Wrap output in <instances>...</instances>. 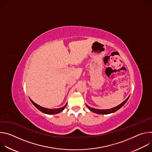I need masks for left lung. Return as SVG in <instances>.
<instances>
[{
	"label": "left lung",
	"instance_id": "1",
	"mask_svg": "<svg viewBox=\"0 0 152 152\" xmlns=\"http://www.w3.org/2000/svg\"><path fill=\"white\" fill-rule=\"evenodd\" d=\"M129 97V96L126 99V100H124L123 103L120 104L118 106H117L116 107H114L113 108H111V109H110V110H97V109H94V108H92V107L88 106V105H86V106L88 107V108L91 111H92L94 113L99 114H111V113H114V112L118 111L119 109H120V108L126 103Z\"/></svg>",
	"mask_w": 152,
	"mask_h": 152
}]
</instances>
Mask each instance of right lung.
<instances>
[{
    "label": "right lung",
    "instance_id": "obj_1",
    "mask_svg": "<svg viewBox=\"0 0 152 152\" xmlns=\"http://www.w3.org/2000/svg\"><path fill=\"white\" fill-rule=\"evenodd\" d=\"M31 102L33 103V104L37 108V109L38 110H39L40 111H41L42 113H44L45 114H58V113H61V111H62L64 108L66 107L67 103L65 105L64 107H61V108H58V109H48V108H45V107H43L42 106H40L39 105L37 104V103H35V102H34L31 99H30Z\"/></svg>",
    "mask_w": 152,
    "mask_h": 152
}]
</instances>
